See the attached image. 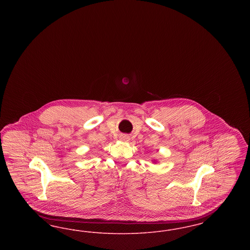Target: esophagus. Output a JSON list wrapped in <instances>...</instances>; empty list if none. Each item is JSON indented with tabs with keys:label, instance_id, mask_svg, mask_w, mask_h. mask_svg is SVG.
<instances>
[{
	"label": "esophagus",
	"instance_id": "esophagus-1",
	"mask_svg": "<svg viewBox=\"0 0 250 250\" xmlns=\"http://www.w3.org/2000/svg\"><path fill=\"white\" fill-rule=\"evenodd\" d=\"M120 140L123 141V142H128L129 141V137L126 136V135H123L120 137Z\"/></svg>",
	"mask_w": 250,
	"mask_h": 250
}]
</instances>
